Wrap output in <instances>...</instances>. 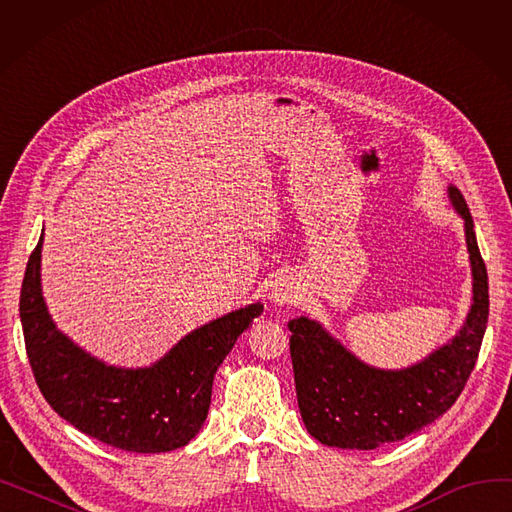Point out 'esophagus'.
<instances>
[{
	"label": "esophagus",
	"instance_id": "obj_1",
	"mask_svg": "<svg viewBox=\"0 0 512 512\" xmlns=\"http://www.w3.org/2000/svg\"><path fill=\"white\" fill-rule=\"evenodd\" d=\"M294 299H297V286L290 282V278H280L270 290V301L278 307L290 305Z\"/></svg>",
	"mask_w": 512,
	"mask_h": 512
}]
</instances>
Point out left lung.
I'll list each match as a JSON object with an SVG mask.
<instances>
[{
	"mask_svg": "<svg viewBox=\"0 0 512 512\" xmlns=\"http://www.w3.org/2000/svg\"><path fill=\"white\" fill-rule=\"evenodd\" d=\"M448 201L465 222L473 290L463 326L446 344L409 367L380 369L348 351L317 319L301 315L288 321L299 411L317 442L348 450L380 448L434 423L461 396L486 334L490 297L473 218L452 184Z\"/></svg>",
	"mask_w": 512,
	"mask_h": 512,
	"instance_id": "1",
	"label": "left lung"
}]
</instances>
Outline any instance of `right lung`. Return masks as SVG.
<instances>
[{
  "instance_id": "add662e5",
  "label": "right lung",
  "mask_w": 512,
  "mask_h": 512,
  "mask_svg": "<svg viewBox=\"0 0 512 512\" xmlns=\"http://www.w3.org/2000/svg\"><path fill=\"white\" fill-rule=\"evenodd\" d=\"M43 234L20 290V321L37 386L62 419L128 452H170L203 427L215 371L263 313L251 303L188 332L149 367H118L87 353L51 319L41 288Z\"/></svg>"
}]
</instances>
